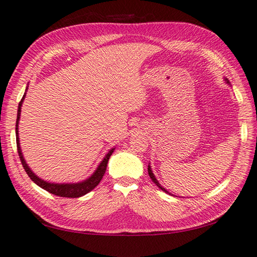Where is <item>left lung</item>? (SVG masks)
Returning <instances> with one entry per match:
<instances>
[{
  "label": "left lung",
  "instance_id": "1",
  "mask_svg": "<svg viewBox=\"0 0 257 257\" xmlns=\"http://www.w3.org/2000/svg\"><path fill=\"white\" fill-rule=\"evenodd\" d=\"M226 81H227V80H226ZM148 170H149V175H150V177H151V180H152V181H153V182L155 183V184H156V185H158V186H159V187L161 188V190H162V191H163V192H165V193H170V192H167V191L165 190V188H164V187H162V185H161V184H160V183L158 182V180H156V179H155V176H154V174H153V173H152V171H151V167H150V166L148 167Z\"/></svg>",
  "mask_w": 257,
  "mask_h": 257
}]
</instances>
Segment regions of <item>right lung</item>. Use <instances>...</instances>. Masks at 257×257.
<instances>
[{"label": "right lung", "instance_id": "obj_1", "mask_svg": "<svg viewBox=\"0 0 257 257\" xmlns=\"http://www.w3.org/2000/svg\"><path fill=\"white\" fill-rule=\"evenodd\" d=\"M25 97V93L19 103V108H18V116H17V125H15V133H17V148H18V153L20 156L21 163H22L24 170L26 172V174L29 175V177L32 180L36 185H39L40 187L44 188L45 191H48L51 194H54L56 196H61V197H71V198H75V197H81L83 195L87 194L88 192H91L93 188H95L98 183L101 182L103 179V175L105 174L106 171V166H107V162L109 160V156L112 155L114 152V149L108 152L107 155L104 158V160L101 162V164L98 165L97 170L94 172V174L87 179L86 181L82 182V183H76V184H54V183H48L43 180L39 179L34 173L30 170V167L28 164L25 163V161L23 159L22 152H21L20 148V141H19V131H18V124H19V119H20V114H21V106H22V102Z\"/></svg>", "mask_w": 257, "mask_h": 257}]
</instances>
